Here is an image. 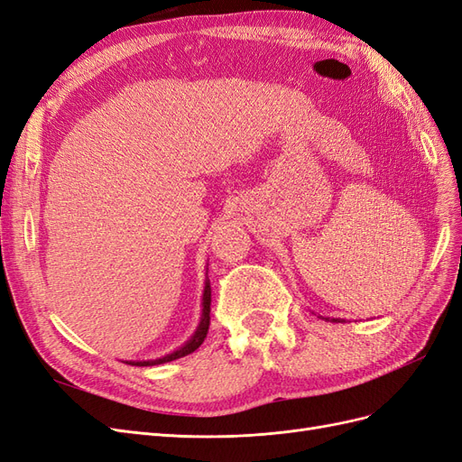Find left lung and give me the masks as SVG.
<instances>
[{
    "label": "left lung",
    "instance_id": "1",
    "mask_svg": "<svg viewBox=\"0 0 462 462\" xmlns=\"http://www.w3.org/2000/svg\"><path fill=\"white\" fill-rule=\"evenodd\" d=\"M324 319H328V321H343L341 318H324Z\"/></svg>",
    "mask_w": 462,
    "mask_h": 462
}]
</instances>
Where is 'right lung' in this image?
<instances>
[{
	"mask_svg": "<svg viewBox=\"0 0 462 462\" xmlns=\"http://www.w3.org/2000/svg\"><path fill=\"white\" fill-rule=\"evenodd\" d=\"M209 304H212V287H209V279L206 277L204 292H202V316H200V321H199V328H197V331L190 335V339L183 346H179L177 351L165 355L162 358H156V360H125V362H127V365H133V366H156V365H163V362H171V360H177L180 356H187V355L197 351V348L204 343L208 328H209Z\"/></svg>",
	"mask_w": 462,
	"mask_h": 462,
	"instance_id": "1",
	"label": "right lung"
}]
</instances>
